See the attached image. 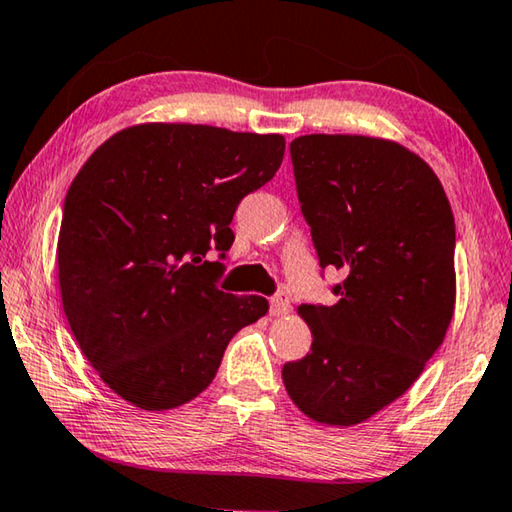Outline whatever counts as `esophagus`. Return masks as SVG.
Listing matches in <instances>:
<instances>
[{
    "label": "esophagus",
    "instance_id": "34e87169",
    "mask_svg": "<svg viewBox=\"0 0 512 512\" xmlns=\"http://www.w3.org/2000/svg\"><path fill=\"white\" fill-rule=\"evenodd\" d=\"M291 311V300L287 291H277L271 298V316H284Z\"/></svg>",
    "mask_w": 512,
    "mask_h": 512
}]
</instances>
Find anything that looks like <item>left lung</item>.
<instances>
[{
    "label": "left lung",
    "instance_id": "left-lung-1",
    "mask_svg": "<svg viewBox=\"0 0 512 512\" xmlns=\"http://www.w3.org/2000/svg\"><path fill=\"white\" fill-rule=\"evenodd\" d=\"M298 201L339 302L302 305L311 352L282 379L311 420L350 427L409 391L454 316V214L436 173L363 135L291 142Z\"/></svg>",
    "mask_w": 512,
    "mask_h": 512
}]
</instances>
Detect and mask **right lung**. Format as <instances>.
I'll return each mask as SVG.
<instances>
[{
  "label": "right lung",
  "instance_id": "right-lung-1",
  "mask_svg": "<svg viewBox=\"0 0 512 512\" xmlns=\"http://www.w3.org/2000/svg\"><path fill=\"white\" fill-rule=\"evenodd\" d=\"M282 135L142 124L112 135L65 196L58 282L85 359L144 411L194 400L232 336L262 318V296L216 287L241 198L275 176Z\"/></svg>",
  "mask_w": 512,
  "mask_h": 512
}]
</instances>
